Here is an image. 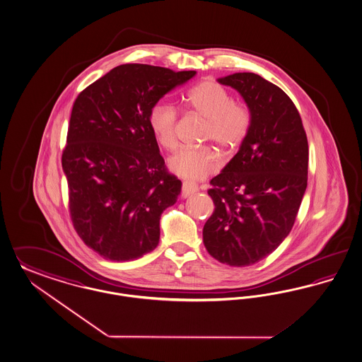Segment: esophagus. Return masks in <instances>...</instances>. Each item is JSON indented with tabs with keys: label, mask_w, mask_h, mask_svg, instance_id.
Returning a JSON list of instances; mask_svg holds the SVG:
<instances>
[{
	"label": "esophagus",
	"mask_w": 362,
	"mask_h": 362,
	"mask_svg": "<svg viewBox=\"0 0 362 362\" xmlns=\"http://www.w3.org/2000/svg\"><path fill=\"white\" fill-rule=\"evenodd\" d=\"M199 188L195 185V183H191V182H183V186H182V197L183 198H188L189 195L195 194Z\"/></svg>",
	"instance_id": "esophagus-1"
}]
</instances>
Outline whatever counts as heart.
I'll return each instance as SVG.
<instances>
[{
    "mask_svg": "<svg viewBox=\"0 0 362 362\" xmlns=\"http://www.w3.org/2000/svg\"><path fill=\"white\" fill-rule=\"evenodd\" d=\"M191 112L207 120L204 140L215 141L226 152L238 150L249 136L252 113L245 103L234 101L231 93L214 80H204L183 96ZM177 111L167 103H156L148 113V125L155 140L165 150L176 146ZM221 155L212 147L180 148L168 159L170 170L182 177L199 180L219 170Z\"/></svg>",
    "mask_w": 362,
    "mask_h": 362,
    "instance_id": "obj_1",
    "label": "heart"
}]
</instances>
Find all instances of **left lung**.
Here are the masks:
<instances>
[{"instance_id":"obj_1","label":"left lung","mask_w":362,"mask_h":362,"mask_svg":"<svg viewBox=\"0 0 362 362\" xmlns=\"http://www.w3.org/2000/svg\"><path fill=\"white\" fill-rule=\"evenodd\" d=\"M252 113L249 136L207 191L215 210L203 227L212 258L234 267L262 261L288 235L308 186L309 146L294 103L250 72L218 80Z\"/></svg>"}]
</instances>
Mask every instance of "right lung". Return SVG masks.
I'll use <instances>...</instances> for the list:
<instances>
[{
	"label": "right lung",
	"instance_id": "1",
	"mask_svg": "<svg viewBox=\"0 0 362 362\" xmlns=\"http://www.w3.org/2000/svg\"><path fill=\"white\" fill-rule=\"evenodd\" d=\"M195 74L123 64L75 100L62 156L69 214L100 257L134 261L158 246L160 215L175 204L182 182L164 164L148 113Z\"/></svg>",
	"mask_w": 362,
	"mask_h": 362
}]
</instances>
